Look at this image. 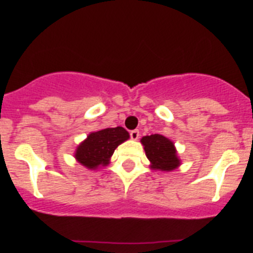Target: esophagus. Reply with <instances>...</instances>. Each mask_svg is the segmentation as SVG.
<instances>
[{"label":"esophagus","mask_w":253,"mask_h":253,"mask_svg":"<svg viewBox=\"0 0 253 253\" xmlns=\"http://www.w3.org/2000/svg\"><path fill=\"white\" fill-rule=\"evenodd\" d=\"M129 136H131V138L133 139V141H137V139L139 138V131L138 129H133V131L129 132Z\"/></svg>","instance_id":"obj_1"}]
</instances>
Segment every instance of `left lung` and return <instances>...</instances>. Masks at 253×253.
Returning a JSON list of instances; mask_svg holds the SVG:
<instances>
[{
	"mask_svg": "<svg viewBox=\"0 0 253 253\" xmlns=\"http://www.w3.org/2000/svg\"><path fill=\"white\" fill-rule=\"evenodd\" d=\"M141 143L150 163V169L159 171H172L181 165L174 142L162 134L142 137Z\"/></svg>",
	"mask_w": 253,
	"mask_h": 253,
	"instance_id": "left-lung-1",
	"label": "left lung"
}]
</instances>
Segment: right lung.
<instances>
[{
    "label": "right lung",
    "instance_id": "add662e5",
    "mask_svg": "<svg viewBox=\"0 0 253 253\" xmlns=\"http://www.w3.org/2000/svg\"><path fill=\"white\" fill-rule=\"evenodd\" d=\"M128 138V132L120 126L90 132L77 145L75 158L79 164L89 170L108 167L115 149Z\"/></svg>",
    "mask_w": 253,
    "mask_h": 253
}]
</instances>
